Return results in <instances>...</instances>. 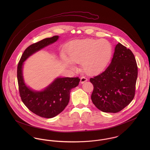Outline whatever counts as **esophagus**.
I'll return each instance as SVG.
<instances>
[{
  "instance_id": "esophagus-1",
  "label": "esophagus",
  "mask_w": 150,
  "mask_h": 150,
  "mask_svg": "<svg viewBox=\"0 0 150 150\" xmlns=\"http://www.w3.org/2000/svg\"><path fill=\"white\" fill-rule=\"evenodd\" d=\"M88 79L85 77H81V79H80V83L81 84H83L84 83H85L86 81H87Z\"/></svg>"
}]
</instances>
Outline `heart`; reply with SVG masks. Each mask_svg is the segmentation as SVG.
<instances>
[{
  "instance_id": "heart-1",
  "label": "heart",
  "mask_w": 150,
  "mask_h": 150,
  "mask_svg": "<svg viewBox=\"0 0 150 150\" xmlns=\"http://www.w3.org/2000/svg\"><path fill=\"white\" fill-rule=\"evenodd\" d=\"M112 46L106 39H86L73 42L68 49L67 59L63 61L67 66L73 67V64H81L88 74H94L103 70L112 55Z\"/></svg>"
}]
</instances>
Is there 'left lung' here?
I'll return each mask as SVG.
<instances>
[{
  "mask_svg": "<svg viewBox=\"0 0 150 150\" xmlns=\"http://www.w3.org/2000/svg\"><path fill=\"white\" fill-rule=\"evenodd\" d=\"M137 78V66L133 54L118 43L106 70L90 79L93 86V103L103 112L120 111L133 100Z\"/></svg>",
  "mask_w": 150,
  "mask_h": 150,
  "instance_id": "8db88e82",
  "label": "left lung"
}]
</instances>
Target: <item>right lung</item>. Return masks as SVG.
<instances>
[{
	"mask_svg": "<svg viewBox=\"0 0 150 150\" xmlns=\"http://www.w3.org/2000/svg\"><path fill=\"white\" fill-rule=\"evenodd\" d=\"M59 39L58 36L46 38L29 45L23 52L17 67V79L22 101L32 112L46 118L61 113L70 100L71 89L79 85V77H57L42 91H35L27 86L23 77V62L32 55Z\"/></svg>",
	"mask_w": 150,
	"mask_h": 150,
	"instance_id": "obj_1",
	"label": "right lung"
}]
</instances>
